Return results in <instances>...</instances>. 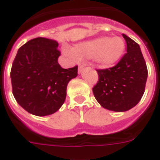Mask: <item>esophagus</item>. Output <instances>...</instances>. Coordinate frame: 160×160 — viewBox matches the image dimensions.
<instances>
[{
    "label": "esophagus",
    "instance_id": "1",
    "mask_svg": "<svg viewBox=\"0 0 160 160\" xmlns=\"http://www.w3.org/2000/svg\"><path fill=\"white\" fill-rule=\"evenodd\" d=\"M83 70H84V65H80V66H79V68H78V72H79V74L82 73Z\"/></svg>",
    "mask_w": 160,
    "mask_h": 160
}]
</instances>
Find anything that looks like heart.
<instances>
[{
	"instance_id": "b5f03b06",
	"label": "heart",
	"mask_w": 160,
	"mask_h": 160,
	"mask_svg": "<svg viewBox=\"0 0 160 160\" xmlns=\"http://www.w3.org/2000/svg\"><path fill=\"white\" fill-rule=\"evenodd\" d=\"M125 48L126 44L122 38L104 36L79 42L73 48H63V53L75 63L80 58H93L97 66L108 69L120 60Z\"/></svg>"
}]
</instances>
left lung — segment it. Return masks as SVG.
<instances>
[{"label": "left lung", "instance_id": "1", "mask_svg": "<svg viewBox=\"0 0 160 160\" xmlns=\"http://www.w3.org/2000/svg\"><path fill=\"white\" fill-rule=\"evenodd\" d=\"M127 53L118 64L99 69V80L93 94L102 107L113 112H126L140 102L145 91L148 69L139 45L125 34Z\"/></svg>", "mask_w": 160, "mask_h": 160}]
</instances>
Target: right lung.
Segmentation results:
<instances>
[{
  "label": "right lung",
  "mask_w": 160,
  "mask_h": 160,
  "mask_svg": "<svg viewBox=\"0 0 160 160\" xmlns=\"http://www.w3.org/2000/svg\"><path fill=\"white\" fill-rule=\"evenodd\" d=\"M58 42L46 38L30 40L18 49L11 70L12 93L32 115L48 116L64 104L68 83L78 67L63 69L58 63Z\"/></svg>",
  "instance_id": "obj_1"
}]
</instances>
